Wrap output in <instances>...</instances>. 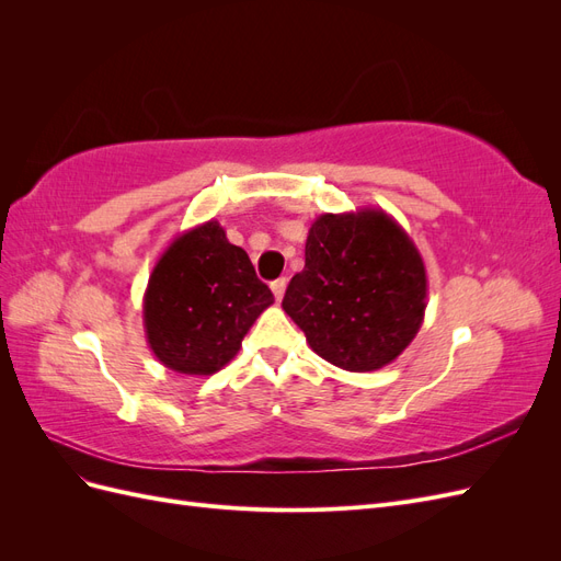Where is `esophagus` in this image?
Returning a JSON list of instances; mask_svg holds the SVG:
<instances>
[{"mask_svg":"<svg viewBox=\"0 0 561 561\" xmlns=\"http://www.w3.org/2000/svg\"><path fill=\"white\" fill-rule=\"evenodd\" d=\"M285 285H287V280H285V278H278V280L271 283V293H274L276 301H280V299H283V295H285Z\"/></svg>","mask_w":561,"mask_h":561,"instance_id":"1","label":"esophagus"}]
</instances>
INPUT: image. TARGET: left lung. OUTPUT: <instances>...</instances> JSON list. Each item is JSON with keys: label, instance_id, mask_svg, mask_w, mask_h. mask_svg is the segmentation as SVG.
Listing matches in <instances>:
<instances>
[{"label": "left lung", "instance_id": "8db88e82", "mask_svg": "<svg viewBox=\"0 0 561 561\" xmlns=\"http://www.w3.org/2000/svg\"><path fill=\"white\" fill-rule=\"evenodd\" d=\"M304 257L283 309L322 360L375 371L412 344L426 313V266L388 213L360 208L316 217Z\"/></svg>", "mask_w": 561, "mask_h": 561}]
</instances>
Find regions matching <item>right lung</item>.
I'll return each instance as SVG.
<instances>
[{"instance_id":"add662e5","label":"right lung","mask_w":561,"mask_h":561,"mask_svg":"<svg viewBox=\"0 0 561 561\" xmlns=\"http://www.w3.org/2000/svg\"><path fill=\"white\" fill-rule=\"evenodd\" d=\"M271 304L248 252L210 219L180 233L151 271L142 299L147 344L163 367L210 377L236 358Z\"/></svg>"}]
</instances>
